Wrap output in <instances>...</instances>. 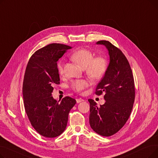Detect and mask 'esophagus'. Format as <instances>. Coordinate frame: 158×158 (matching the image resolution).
I'll use <instances>...</instances> for the list:
<instances>
[{"label": "esophagus", "mask_w": 158, "mask_h": 158, "mask_svg": "<svg viewBox=\"0 0 158 158\" xmlns=\"http://www.w3.org/2000/svg\"><path fill=\"white\" fill-rule=\"evenodd\" d=\"M76 101H77V103H80V102H83L84 100H83V99H82V98H77V99H76Z\"/></svg>", "instance_id": "esophagus-1"}]
</instances>
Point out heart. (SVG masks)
<instances>
[{
    "mask_svg": "<svg viewBox=\"0 0 158 158\" xmlns=\"http://www.w3.org/2000/svg\"><path fill=\"white\" fill-rule=\"evenodd\" d=\"M71 59L85 69L87 76L93 80L101 79L108 68V61L103 56L94 57V54L89 50L82 48L73 53ZM58 72L63 76L64 73L63 63L60 61L57 64ZM89 86V82L85 79H77L71 82V88L77 92H81Z\"/></svg>",
    "mask_w": 158,
    "mask_h": 158,
    "instance_id": "1",
    "label": "heart"
}]
</instances>
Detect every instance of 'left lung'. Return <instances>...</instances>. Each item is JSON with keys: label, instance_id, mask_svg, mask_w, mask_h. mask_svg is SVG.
I'll use <instances>...</instances> for the list:
<instances>
[{"label": "left lung", "instance_id": "left-lung-1", "mask_svg": "<svg viewBox=\"0 0 158 158\" xmlns=\"http://www.w3.org/2000/svg\"><path fill=\"white\" fill-rule=\"evenodd\" d=\"M108 50L110 61L104 77L97 86L95 94H105L106 102L97 106L93 99L90 104L89 124L97 134L110 136L120 131L129 119L135 98V86L129 63L118 48L110 41L101 40Z\"/></svg>", "mask_w": 158, "mask_h": 158}]
</instances>
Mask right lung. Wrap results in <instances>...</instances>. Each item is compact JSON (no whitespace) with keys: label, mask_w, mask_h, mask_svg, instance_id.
<instances>
[{"label":"right lung","mask_w":158,"mask_h":158,"mask_svg":"<svg viewBox=\"0 0 158 158\" xmlns=\"http://www.w3.org/2000/svg\"><path fill=\"white\" fill-rule=\"evenodd\" d=\"M72 47L51 44L38 49L28 61L23 82L25 111L31 126L46 138L62 134L67 125L69 114L76 103L74 98L64 97L61 102L52 97L54 85L60 84L57 61Z\"/></svg>","instance_id":"1"}]
</instances>
